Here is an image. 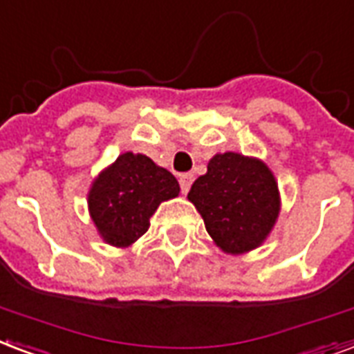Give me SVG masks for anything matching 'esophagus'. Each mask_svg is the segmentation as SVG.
Masks as SVG:
<instances>
[{
    "label": "esophagus",
    "mask_w": 354,
    "mask_h": 354,
    "mask_svg": "<svg viewBox=\"0 0 354 354\" xmlns=\"http://www.w3.org/2000/svg\"><path fill=\"white\" fill-rule=\"evenodd\" d=\"M192 180H194V175L192 174H183L179 177V183H180V190L183 194H188L190 187H192Z\"/></svg>",
    "instance_id": "esophagus-1"
}]
</instances>
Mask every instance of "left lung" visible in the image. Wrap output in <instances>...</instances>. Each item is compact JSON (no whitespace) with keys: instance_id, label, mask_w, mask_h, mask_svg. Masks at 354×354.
Here are the masks:
<instances>
[{"instance_id":"obj_1","label":"left lung","mask_w":354,"mask_h":354,"mask_svg":"<svg viewBox=\"0 0 354 354\" xmlns=\"http://www.w3.org/2000/svg\"><path fill=\"white\" fill-rule=\"evenodd\" d=\"M207 233L225 254L261 246L280 214V192L272 171L257 158L224 153L209 160L207 174L188 192Z\"/></svg>"}]
</instances>
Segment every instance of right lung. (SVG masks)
<instances>
[{
    "label": "right lung",
    "instance_id": "1",
    "mask_svg": "<svg viewBox=\"0 0 354 354\" xmlns=\"http://www.w3.org/2000/svg\"><path fill=\"white\" fill-rule=\"evenodd\" d=\"M179 183L145 155L123 153L93 180L89 214L104 243L127 248L149 230L162 201L179 196Z\"/></svg>",
    "mask_w": 354,
    "mask_h": 354
}]
</instances>
